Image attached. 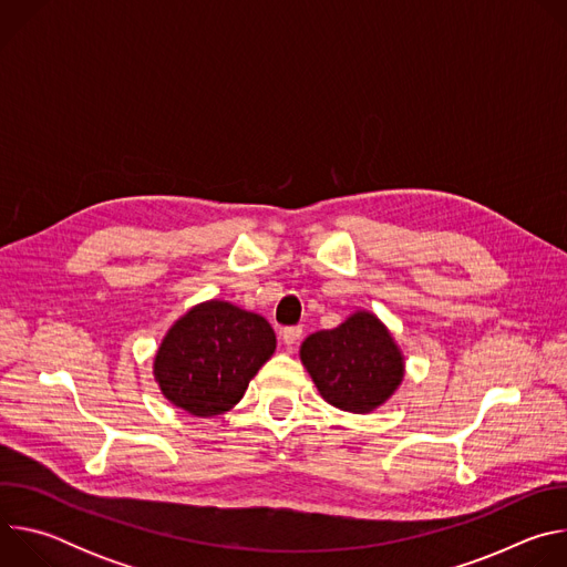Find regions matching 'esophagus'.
Here are the masks:
<instances>
[{"mask_svg":"<svg viewBox=\"0 0 567 567\" xmlns=\"http://www.w3.org/2000/svg\"><path fill=\"white\" fill-rule=\"evenodd\" d=\"M300 339H302V328H285L282 330V341L289 350H293L300 343Z\"/></svg>","mask_w":567,"mask_h":567,"instance_id":"1","label":"esophagus"}]
</instances>
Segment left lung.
I'll return each mask as SVG.
<instances>
[{
    "label": "left lung",
    "mask_w": 567,
    "mask_h": 567,
    "mask_svg": "<svg viewBox=\"0 0 567 567\" xmlns=\"http://www.w3.org/2000/svg\"><path fill=\"white\" fill-rule=\"evenodd\" d=\"M300 361L320 396L354 415L383 406L406 374L401 348L368 309H357L334 330L309 334L300 346Z\"/></svg>",
    "instance_id": "obj_1"
}]
</instances>
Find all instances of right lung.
Returning <instances> with one entry per match:
<instances>
[{
	"label": "right lung",
	"instance_id": "right-lung-1",
	"mask_svg": "<svg viewBox=\"0 0 567 567\" xmlns=\"http://www.w3.org/2000/svg\"><path fill=\"white\" fill-rule=\"evenodd\" d=\"M276 352V332L260 313L204 300L179 316L154 354V381L173 406L213 417L245 396Z\"/></svg>",
	"mask_w": 567,
	"mask_h": 567
}]
</instances>
